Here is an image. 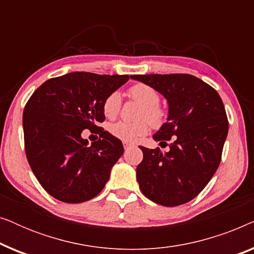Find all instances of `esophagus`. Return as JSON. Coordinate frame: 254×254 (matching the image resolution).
Segmentation results:
<instances>
[{
  "instance_id": "esophagus-1",
  "label": "esophagus",
  "mask_w": 254,
  "mask_h": 254,
  "mask_svg": "<svg viewBox=\"0 0 254 254\" xmlns=\"http://www.w3.org/2000/svg\"><path fill=\"white\" fill-rule=\"evenodd\" d=\"M131 143H128V142H124V147H125V149H127V148H129V147H131Z\"/></svg>"
}]
</instances>
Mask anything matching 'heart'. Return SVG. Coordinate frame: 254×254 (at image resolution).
I'll list each match as a JSON object with an SVG mask.
<instances>
[{"label":"heart","instance_id":"b5f03b06","mask_svg":"<svg viewBox=\"0 0 254 254\" xmlns=\"http://www.w3.org/2000/svg\"><path fill=\"white\" fill-rule=\"evenodd\" d=\"M128 96L135 102L142 105V109L137 114L136 123H127V121H118L110 126V133L114 137L125 142H134L144 136L148 133V121L154 127L162 126L165 121L166 112L159 105L158 92L150 85L137 83L128 89ZM121 97L120 93L114 91L105 97L103 102V112L106 118L114 119L120 113ZM145 120L147 121H145Z\"/></svg>","mask_w":254,"mask_h":254}]
</instances>
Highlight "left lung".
<instances>
[{"instance_id":"8db88e82","label":"left lung","mask_w":254,"mask_h":254,"mask_svg":"<svg viewBox=\"0 0 254 254\" xmlns=\"http://www.w3.org/2000/svg\"><path fill=\"white\" fill-rule=\"evenodd\" d=\"M168 99L169 118L154 135L170 150L140 147L141 192L155 203L175 207L200 194L220 165L229 121L216 90L190 74L134 75ZM172 140L171 144L167 141Z\"/></svg>"}]
</instances>
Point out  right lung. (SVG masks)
<instances>
[{"label":"right lung","instance_id":"1","mask_svg":"<svg viewBox=\"0 0 254 254\" xmlns=\"http://www.w3.org/2000/svg\"><path fill=\"white\" fill-rule=\"evenodd\" d=\"M128 75L75 71L44 82L23 112L27 162L44 190L67 203H81L102 192L124 145L104 128L103 102ZM84 129L100 134L89 145Z\"/></svg>","mask_w":254,"mask_h":254}]
</instances>
